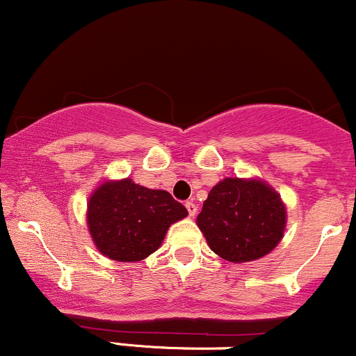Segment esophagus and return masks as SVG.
Masks as SVG:
<instances>
[{
	"label": "esophagus",
	"mask_w": 356,
	"mask_h": 356,
	"mask_svg": "<svg viewBox=\"0 0 356 356\" xmlns=\"http://www.w3.org/2000/svg\"><path fill=\"white\" fill-rule=\"evenodd\" d=\"M185 207H186V210H188V216H190V217H195V216H197V210H198V207H197V205L193 204V202H186Z\"/></svg>",
	"instance_id": "1"
}]
</instances>
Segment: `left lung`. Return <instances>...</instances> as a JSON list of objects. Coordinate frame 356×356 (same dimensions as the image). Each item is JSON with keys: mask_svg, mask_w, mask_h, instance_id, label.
<instances>
[{"mask_svg": "<svg viewBox=\"0 0 356 356\" xmlns=\"http://www.w3.org/2000/svg\"><path fill=\"white\" fill-rule=\"evenodd\" d=\"M286 210L261 179L224 178L210 190L197 225L210 250L231 263L263 258L284 238Z\"/></svg>", "mask_w": 356, "mask_h": 356, "instance_id": "left-lung-1", "label": "left lung"}]
</instances>
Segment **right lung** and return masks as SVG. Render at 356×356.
<instances>
[{
	"instance_id": "obj_1",
	"label": "right lung",
	"mask_w": 356,
	"mask_h": 356,
	"mask_svg": "<svg viewBox=\"0 0 356 356\" xmlns=\"http://www.w3.org/2000/svg\"><path fill=\"white\" fill-rule=\"evenodd\" d=\"M186 209L164 190H151L131 178L103 181L88 200V231L103 256L140 261L161 246L171 224Z\"/></svg>"
}]
</instances>
